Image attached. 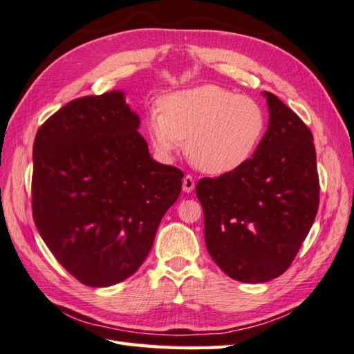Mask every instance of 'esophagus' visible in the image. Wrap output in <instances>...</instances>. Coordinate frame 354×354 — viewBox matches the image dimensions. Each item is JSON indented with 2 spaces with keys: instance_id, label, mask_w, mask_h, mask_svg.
<instances>
[{
  "instance_id": "esophagus-1",
  "label": "esophagus",
  "mask_w": 354,
  "mask_h": 354,
  "mask_svg": "<svg viewBox=\"0 0 354 354\" xmlns=\"http://www.w3.org/2000/svg\"><path fill=\"white\" fill-rule=\"evenodd\" d=\"M194 187H195V180H194V177L189 176V174H186V176L183 177V191H185V192H192Z\"/></svg>"
}]
</instances>
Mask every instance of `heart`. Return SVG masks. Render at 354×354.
<instances>
[{"label": "heart", "instance_id": "1", "mask_svg": "<svg viewBox=\"0 0 354 354\" xmlns=\"http://www.w3.org/2000/svg\"><path fill=\"white\" fill-rule=\"evenodd\" d=\"M266 115L256 100L218 84L165 95L147 115L154 150L169 157L186 139V154L198 169L224 174L247 163L261 145Z\"/></svg>", "mask_w": 354, "mask_h": 354}]
</instances>
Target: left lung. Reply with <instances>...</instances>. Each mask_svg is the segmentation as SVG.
<instances>
[{"label":"left lung","instance_id":"1","mask_svg":"<svg viewBox=\"0 0 354 354\" xmlns=\"http://www.w3.org/2000/svg\"><path fill=\"white\" fill-rule=\"evenodd\" d=\"M265 97L270 124L253 157L195 187L209 254L243 283H263L289 268L319 204L310 129L274 93Z\"/></svg>","mask_w":354,"mask_h":354}]
</instances>
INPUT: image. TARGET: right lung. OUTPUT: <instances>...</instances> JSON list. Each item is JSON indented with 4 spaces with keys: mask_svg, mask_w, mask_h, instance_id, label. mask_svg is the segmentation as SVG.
<instances>
[{
    "mask_svg": "<svg viewBox=\"0 0 354 354\" xmlns=\"http://www.w3.org/2000/svg\"><path fill=\"white\" fill-rule=\"evenodd\" d=\"M122 92L69 101L39 127L31 210L57 262L80 283L104 288L135 274L183 171L157 163Z\"/></svg>",
    "mask_w": 354,
    "mask_h": 354,
    "instance_id": "right-lung-1",
    "label": "right lung"
}]
</instances>
